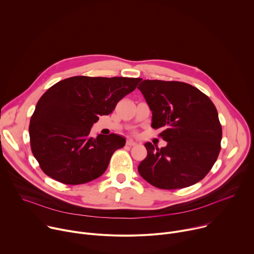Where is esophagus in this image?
<instances>
[{"mask_svg": "<svg viewBox=\"0 0 254 254\" xmlns=\"http://www.w3.org/2000/svg\"><path fill=\"white\" fill-rule=\"evenodd\" d=\"M127 146H129V147H134V146H136L137 143H136L134 140L128 138V139L127 140Z\"/></svg>", "mask_w": 254, "mask_h": 254, "instance_id": "34e87169", "label": "esophagus"}]
</instances>
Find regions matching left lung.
I'll use <instances>...</instances> for the list:
<instances>
[{
  "instance_id": "8db88e82",
  "label": "left lung",
  "mask_w": 254,
  "mask_h": 254,
  "mask_svg": "<svg viewBox=\"0 0 254 254\" xmlns=\"http://www.w3.org/2000/svg\"><path fill=\"white\" fill-rule=\"evenodd\" d=\"M137 88L152 112V127L163 128L164 148L144 143L147 158L139 175L160 189L194 185L211 170L220 152L222 127L210 98L198 88L179 81L143 80Z\"/></svg>"
}]
</instances>
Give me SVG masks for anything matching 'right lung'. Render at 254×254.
Returning <instances> with one entry per match:
<instances>
[{
    "instance_id": "right-lung-1",
    "label": "right lung",
    "mask_w": 254,
    "mask_h": 254,
    "mask_svg": "<svg viewBox=\"0 0 254 254\" xmlns=\"http://www.w3.org/2000/svg\"><path fill=\"white\" fill-rule=\"evenodd\" d=\"M140 78L73 76L51 86L30 120L31 150L42 171L67 185L100 177L126 138L112 133L90 136L99 116L113 113Z\"/></svg>"
}]
</instances>
